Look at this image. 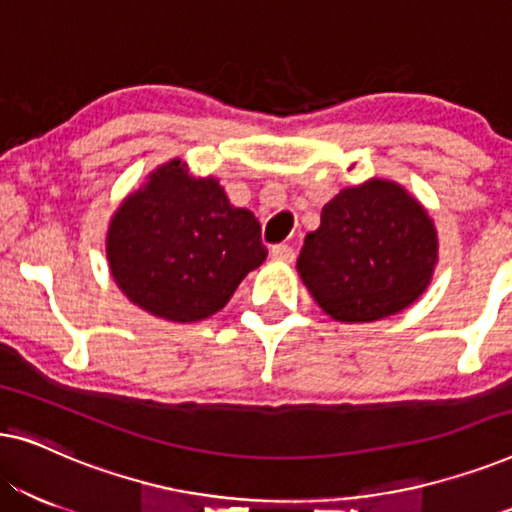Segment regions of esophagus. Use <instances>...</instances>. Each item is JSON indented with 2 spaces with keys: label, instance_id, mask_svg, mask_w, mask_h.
<instances>
[{
  "label": "esophagus",
  "instance_id": "1",
  "mask_svg": "<svg viewBox=\"0 0 512 512\" xmlns=\"http://www.w3.org/2000/svg\"><path fill=\"white\" fill-rule=\"evenodd\" d=\"M270 254L279 263H293V258H296V251H293V247H289V244H275Z\"/></svg>",
  "mask_w": 512,
  "mask_h": 512
}]
</instances>
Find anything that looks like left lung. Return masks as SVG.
Wrapping results in <instances>:
<instances>
[{
  "label": "left lung",
  "instance_id": "8db88e82",
  "mask_svg": "<svg viewBox=\"0 0 512 512\" xmlns=\"http://www.w3.org/2000/svg\"><path fill=\"white\" fill-rule=\"evenodd\" d=\"M436 263L438 233L422 202L396 181L375 177L324 205L296 268L328 317L366 324L415 303Z\"/></svg>",
  "mask_w": 512,
  "mask_h": 512
}]
</instances>
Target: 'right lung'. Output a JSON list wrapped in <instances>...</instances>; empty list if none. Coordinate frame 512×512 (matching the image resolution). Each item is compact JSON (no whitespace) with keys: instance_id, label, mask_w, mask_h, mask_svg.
Instances as JSON below:
<instances>
[{"instance_id":"obj_1","label":"right lung","mask_w":512,"mask_h":512,"mask_svg":"<svg viewBox=\"0 0 512 512\" xmlns=\"http://www.w3.org/2000/svg\"><path fill=\"white\" fill-rule=\"evenodd\" d=\"M265 256L256 216L230 205L219 179L193 177L181 158L156 167L107 230L109 272L123 296L177 324L223 310Z\"/></svg>"}]
</instances>
